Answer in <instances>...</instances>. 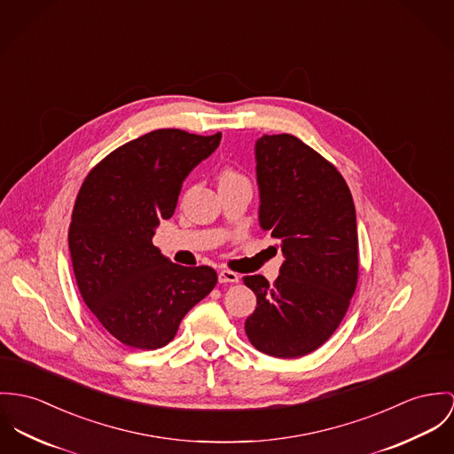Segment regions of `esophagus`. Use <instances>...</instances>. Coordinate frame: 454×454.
<instances>
[{"instance_id":"obj_1","label":"esophagus","mask_w":454,"mask_h":454,"mask_svg":"<svg viewBox=\"0 0 454 454\" xmlns=\"http://www.w3.org/2000/svg\"><path fill=\"white\" fill-rule=\"evenodd\" d=\"M218 281L220 283H238L239 281V276L232 270H220L218 274Z\"/></svg>"}]
</instances>
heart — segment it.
<instances>
[{
  "instance_id": "heart-1",
  "label": "heart",
  "mask_w": 454,
  "mask_h": 454,
  "mask_svg": "<svg viewBox=\"0 0 454 454\" xmlns=\"http://www.w3.org/2000/svg\"><path fill=\"white\" fill-rule=\"evenodd\" d=\"M236 176H241L238 171L234 169H223L222 175H220V180H227V178H236Z\"/></svg>"
}]
</instances>
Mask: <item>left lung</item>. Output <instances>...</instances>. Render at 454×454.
<instances>
[{
    "instance_id": "obj_1",
    "label": "left lung",
    "mask_w": 454,
    "mask_h": 454,
    "mask_svg": "<svg viewBox=\"0 0 454 454\" xmlns=\"http://www.w3.org/2000/svg\"><path fill=\"white\" fill-rule=\"evenodd\" d=\"M254 154L260 225L286 260L274 285L243 278L256 294L245 331L256 350L296 359L330 340L356 293V207L341 173L298 137L263 135Z\"/></svg>"
}]
</instances>
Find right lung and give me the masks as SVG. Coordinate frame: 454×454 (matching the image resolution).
Listing matches in <instances>:
<instances>
[{
  "label": "right lung",
  "instance_id": "add662e5",
  "mask_svg": "<svg viewBox=\"0 0 454 454\" xmlns=\"http://www.w3.org/2000/svg\"><path fill=\"white\" fill-rule=\"evenodd\" d=\"M220 138V131L154 129L107 154L82 184L69 227L74 278L82 301L126 347H165L216 285L211 267L173 263L153 236L173 215L185 176Z\"/></svg>",
  "mask_w": 454,
  "mask_h": 454
}]
</instances>
